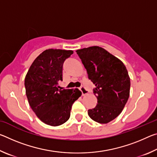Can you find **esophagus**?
Segmentation results:
<instances>
[{"instance_id":"esophagus-1","label":"esophagus","mask_w":157,"mask_h":157,"mask_svg":"<svg viewBox=\"0 0 157 157\" xmlns=\"http://www.w3.org/2000/svg\"><path fill=\"white\" fill-rule=\"evenodd\" d=\"M79 90H80V91H81L82 95H86V94H88V91H87L86 89L85 88V87H84V86H81L80 88H79Z\"/></svg>"}]
</instances>
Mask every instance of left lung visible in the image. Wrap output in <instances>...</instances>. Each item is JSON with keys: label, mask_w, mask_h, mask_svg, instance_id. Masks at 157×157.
I'll list each match as a JSON object with an SVG mask.
<instances>
[{"label": "left lung", "mask_w": 157, "mask_h": 157, "mask_svg": "<svg viewBox=\"0 0 157 157\" xmlns=\"http://www.w3.org/2000/svg\"><path fill=\"white\" fill-rule=\"evenodd\" d=\"M88 78L95 85L98 104L88 110L90 118L105 124L120 114L128 100L130 78L124 63L107 50L91 46L76 50Z\"/></svg>", "instance_id": "1"}]
</instances>
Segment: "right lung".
I'll return each mask as SVG.
<instances>
[{
	"mask_svg": "<svg viewBox=\"0 0 157 157\" xmlns=\"http://www.w3.org/2000/svg\"><path fill=\"white\" fill-rule=\"evenodd\" d=\"M73 50H46L32 63L25 78V94L32 109L48 125L59 126L67 121L73 102L81 96L78 89H59L63 64Z\"/></svg>",
	"mask_w": 157,
	"mask_h": 157,
	"instance_id": "obj_1",
	"label": "right lung"
}]
</instances>
